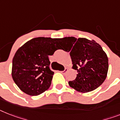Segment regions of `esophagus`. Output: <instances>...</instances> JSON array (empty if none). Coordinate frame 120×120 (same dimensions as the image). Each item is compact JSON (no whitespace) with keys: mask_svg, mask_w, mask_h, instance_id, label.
<instances>
[{"mask_svg":"<svg viewBox=\"0 0 120 120\" xmlns=\"http://www.w3.org/2000/svg\"><path fill=\"white\" fill-rule=\"evenodd\" d=\"M68 71V69H67V68H65V69H64V71H61V73H62V74H65L66 73V72Z\"/></svg>","mask_w":120,"mask_h":120,"instance_id":"34e87169","label":"esophagus"}]
</instances>
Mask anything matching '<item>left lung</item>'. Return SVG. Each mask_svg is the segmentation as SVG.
<instances>
[{
    "label": "left lung",
    "instance_id": "obj_1",
    "mask_svg": "<svg viewBox=\"0 0 120 120\" xmlns=\"http://www.w3.org/2000/svg\"><path fill=\"white\" fill-rule=\"evenodd\" d=\"M62 40L72 43V68L78 72L76 79L69 82V86L84 93L98 88L106 79L109 69L108 57L101 45L85 38L68 37Z\"/></svg>",
    "mask_w": 120,
    "mask_h": 120
}]
</instances>
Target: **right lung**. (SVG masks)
Returning a JSON list of instances; mask_svg holds the SVG:
<instances>
[{"label": "right lung", "mask_w": 120, "mask_h": 120, "mask_svg": "<svg viewBox=\"0 0 120 120\" xmlns=\"http://www.w3.org/2000/svg\"><path fill=\"white\" fill-rule=\"evenodd\" d=\"M62 38L37 37L21 46L12 62L11 75L19 88L30 96H38L48 90L54 72L49 69L48 56L58 49Z\"/></svg>", "instance_id": "add662e5"}]
</instances>
